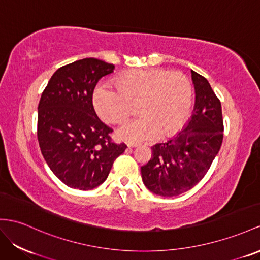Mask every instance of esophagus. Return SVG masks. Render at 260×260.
<instances>
[{
	"mask_svg": "<svg viewBox=\"0 0 260 260\" xmlns=\"http://www.w3.org/2000/svg\"><path fill=\"white\" fill-rule=\"evenodd\" d=\"M135 147H137V145L136 144H127V148H135Z\"/></svg>",
	"mask_w": 260,
	"mask_h": 260,
	"instance_id": "1",
	"label": "esophagus"
}]
</instances>
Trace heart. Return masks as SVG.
<instances>
[{
  "mask_svg": "<svg viewBox=\"0 0 260 260\" xmlns=\"http://www.w3.org/2000/svg\"><path fill=\"white\" fill-rule=\"evenodd\" d=\"M193 88L182 72L141 69L124 73L116 86L101 84L93 93V105L104 122L124 121L138 103L141 116L124 122L116 132L121 141L137 144L169 136L189 117Z\"/></svg>",
  "mask_w": 260,
  "mask_h": 260,
  "instance_id": "obj_1",
  "label": "heart"
}]
</instances>
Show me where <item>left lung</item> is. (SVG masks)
Instances as JSON below:
<instances>
[{"instance_id":"left-lung-1","label":"left lung","mask_w":260,"mask_h":260,"mask_svg":"<svg viewBox=\"0 0 260 260\" xmlns=\"http://www.w3.org/2000/svg\"><path fill=\"white\" fill-rule=\"evenodd\" d=\"M196 101L191 118L181 132L166 143L152 146L143 166V182L152 193L176 197L202 180L221 148L223 116L221 102L208 80L191 70Z\"/></svg>"}]
</instances>
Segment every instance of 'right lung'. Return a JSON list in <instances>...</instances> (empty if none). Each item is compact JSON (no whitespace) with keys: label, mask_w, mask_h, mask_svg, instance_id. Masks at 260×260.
<instances>
[{"label":"right lung","mask_w":260,"mask_h":260,"mask_svg":"<svg viewBox=\"0 0 260 260\" xmlns=\"http://www.w3.org/2000/svg\"><path fill=\"white\" fill-rule=\"evenodd\" d=\"M115 67L95 58H84L59 68L38 104L37 137L50 170L72 189L91 190L108 178L125 144L111 142V127L93 108L92 95L99 80Z\"/></svg>","instance_id":"add662e5"}]
</instances>
